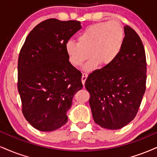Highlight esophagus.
Listing matches in <instances>:
<instances>
[{
	"label": "esophagus",
	"instance_id": "obj_1",
	"mask_svg": "<svg viewBox=\"0 0 157 157\" xmlns=\"http://www.w3.org/2000/svg\"><path fill=\"white\" fill-rule=\"evenodd\" d=\"M87 77H88V75H87V74H86V73L82 74V79H81V80H82V83L83 84V85H85V82H86V80Z\"/></svg>",
	"mask_w": 157,
	"mask_h": 157
}]
</instances>
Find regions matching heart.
<instances>
[{
	"instance_id": "1",
	"label": "heart",
	"mask_w": 157,
	"mask_h": 157,
	"mask_svg": "<svg viewBox=\"0 0 157 157\" xmlns=\"http://www.w3.org/2000/svg\"><path fill=\"white\" fill-rule=\"evenodd\" d=\"M124 31L116 20L101 22L87 27L77 37V43L69 41L65 50L69 61L80 67L91 59L84 67L86 71H93L99 64L109 67L116 61L121 52Z\"/></svg>"
}]
</instances>
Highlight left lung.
<instances>
[{
  "label": "left lung",
  "mask_w": 157,
  "mask_h": 157,
  "mask_svg": "<svg viewBox=\"0 0 157 157\" xmlns=\"http://www.w3.org/2000/svg\"><path fill=\"white\" fill-rule=\"evenodd\" d=\"M121 52L116 61L88 75L86 89L96 124L119 129L132 121L145 91L146 59L140 38L125 25Z\"/></svg>",
  "instance_id": "obj_1"
}]
</instances>
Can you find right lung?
Returning <instances> with one entry per match:
<instances>
[{
    "mask_svg": "<svg viewBox=\"0 0 157 157\" xmlns=\"http://www.w3.org/2000/svg\"><path fill=\"white\" fill-rule=\"evenodd\" d=\"M81 28L75 20H44L30 32L20 50L17 88L22 113L39 131L63 126L74 96L82 88V74L71 65L65 50Z\"/></svg>",
    "mask_w": 157,
    "mask_h": 157,
    "instance_id": "add662e5",
    "label": "right lung"
}]
</instances>
